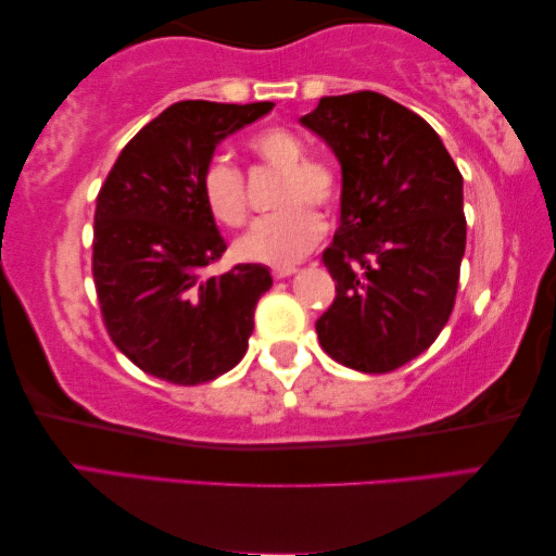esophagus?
Listing matches in <instances>:
<instances>
[{"label": "esophagus", "instance_id": "34e87169", "mask_svg": "<svg viewBox=\"0 0 556 556\" xmlns=\"http://www.w3.org/2000/svg\"><path fill=\"white\" fill-rule=\"evenodd\" d=\"M273 273V278H288V276H293V273H295V266H276V268H273L270 270Z\"/></svg>", "mask_w": 556, "mask_h": 556}]
</instances>
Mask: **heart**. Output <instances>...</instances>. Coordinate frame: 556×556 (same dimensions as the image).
<instances>
[{"mask_svg": "<svg viewBox=\"0 0 556 556\" xmlns=\"http://www.w3.org/2000/svg\"><path fill=\"white\" fill-rule=\"evenodd\" d=\"M245 150L261 167L278 169L280 179L273 197L278 212L258 218L236 241V256L268 266H288L303 258L323 233V218L315 208L338 206L342 175L332 160L307 154L305 140L286 127H266L245 140ZM199 194L206 212L226 229H239L249 218V192L241 169L229 160H208L199 177Z\"/></svg>", "mask_w": 556, "mask_h": 556, "instance_id": "heart-1", "label": "heart"}]
</instances>
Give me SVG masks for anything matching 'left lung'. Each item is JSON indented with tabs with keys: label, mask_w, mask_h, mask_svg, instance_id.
Returning a JSON list of instances; mask_svg holds the SVG:
<instances>
[{
	"label": "left lung",
	"mask_w": 556,
	"mask_h": 556,
	"mask_svg": "<svg viewBox=\"0 0 556 556\" xmlns=\"http://www.w3.org/2000/svg\"><path fill=\"white\" fill-rule=\"evenodd\" d=\"M342 165L334 280L317 340L344 367L387 375L429 350L456 305L466 253L463 177L433 127L375 90L327 96L300 117Z\"/></svg>",
	"instance_id": "obj_1"
}]
</instances>
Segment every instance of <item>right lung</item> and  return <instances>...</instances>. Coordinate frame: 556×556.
I'll use <instances>...</instances> for the list:
<instances>
[{
  "label": "right lung",
  "instance_id": "right-lung-1",
  "mask_svg": "<svg viewBox=\"0 0 556 556\" xmlns=\"http://www.w3.org/2000/svg\"><path fill=\"white\" fill-rule=\"evenodd\" d=\"M273 103L179 100L125 144L100 187L93 283L117 350L148 375L194 387L241 362L253 313L273 286L266 266L206 268L226 243L199 194L202 169L226 135Z\"/></svg>",
  "mask_w": 556,
  "mask_h": 556
}]
</instances>
